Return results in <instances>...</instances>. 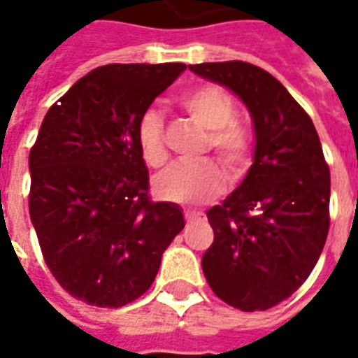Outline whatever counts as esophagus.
<instances>
[{"instance_id": "esophagus-1", "label": "esophagus", "mask_w": 358, "mask_h": 358, "mask_svg": "<svg viewBox=\"0 0 358 358\" xmlns=\"http://www.w3.org/2000/svg\"><path fill=\"white\" fill-rule=\"evenodd\" d=\"M184 215L187 223H199V221H204V213L195 212V210H185Z\"/></svg>"}]
</instances>
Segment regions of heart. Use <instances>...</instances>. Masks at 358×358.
Instances as JSON below:
<instances>
[{"mask_svg":"<svg viewBox=\"0 0 358 358\" xmlns=\"http://www.w3.org/2000/svg\"><path fill=\"white\" fill-rule=\"evenodd\" d=\"M180 106L191 119L208 129V141L217 152L230 180L241 178L249 167V131L236 122L234 100L215 85L196 87L180 98ZM137 145L146 165L162 167L167 159L163 117L146 109L137 124ZM224 187V173L212 159L201 163H174L157 174L154 189L162 199L180 204H201L217 196Z\"/></svg>","mask_w":358,"mask_h":358,"instance_id":"obj_1","label":"heart"}]
</instances>
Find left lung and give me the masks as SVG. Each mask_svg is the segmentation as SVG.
I'll return each mask as SVG.
<instances>
[{
  "mask_svg": "<svg viewBox=\"0 0 358 358\" xmlns=\"http://www.w3.org/2000/svg\"><path fill=\"white\" fill-rule=\"evenodd\" d=\"M189 70L234 92L255 128L249 173L208 210L213 243L202 271L230 306L267 310L305 282L327 239L331 173L322 143L305 109L260 66L227 61Z\"/></svg>",
  "mask_w": 358,
  "mask_h": 358,
  "instance_id": "obj_1",
  "label": "left lung"
}]
</instances>
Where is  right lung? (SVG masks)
<instances>
[{"label": "right lung", "instance_id": "1", "mask_svg": "<svg viewBox=\"0 0 358 358\" xmlns=\"http://www.w3.org/2000/svg\"><path fill=\"white\" fill-rule=\"evenodd\" d=\"M184 63L106 64L48 109L29 152V215L46 266L76 299L119 308L145 294L184 229L182 208L148 199L141 115Z\"/></svg>", "mask_w": 358, "mask_h": 358}]
</instances>
